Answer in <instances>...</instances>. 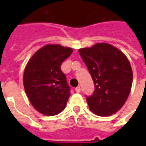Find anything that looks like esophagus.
<instances>
[{
    "label": "esophagus",
    "instance_id": "esophagus-1",
    "mask_svg": "<svg viewBox=\"0 0 146 146\" xmlns=\"http://www.w3.org/2000/svg\"><path fill=\"white\" fill-rule=\"evenodd\" d=\"M75 92H80V86H77L76 88H75Z\"/></svg>",
    "mask_w": 146,
    "mask_h": 146
}]
</instances>
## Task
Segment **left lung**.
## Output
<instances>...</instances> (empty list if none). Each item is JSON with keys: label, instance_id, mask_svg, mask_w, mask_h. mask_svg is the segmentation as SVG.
<instances>
[{"label": "left lung", "instance_id": "obj_1", "mask_svg": "<svg viewBox=\"0 0 146 146\" xmlns=\"http://www.w3.org/2000/svg\"><path fill=\"white\" fill-rule=\"evenodd\" d=\"M95 84L87 96L89 109L96 115L108 116L125 103L131 92L133 73L130 62L122 51L106 43L79 49Z\"/></svg>", "mask_w": 146, "mask_h": 146}]
</instances>
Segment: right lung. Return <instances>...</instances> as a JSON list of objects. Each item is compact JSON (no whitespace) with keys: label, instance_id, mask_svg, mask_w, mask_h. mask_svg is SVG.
Segmentation results:
<instances>
[{"label":"right lung","instance_id":"right-lung-1","mask_svg":"<svg viewBox=\"0 0 146 146\" xmlns=\"http://www.w3.org/2000/svg\"><path fill=\"white\" fill-rule=\"evenodd\" d=\"M73 49L59 44H47L31 57L25 68L23 85L29 100L36 111L54 116L65 109L70 88L61 65Z\"/></svg>","mask_w":146,"mask_h":146}]
</instances>
